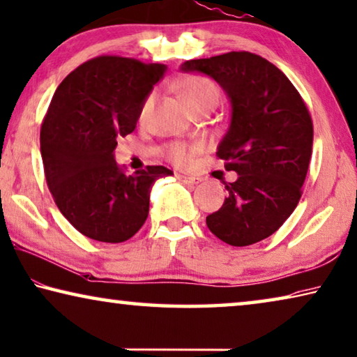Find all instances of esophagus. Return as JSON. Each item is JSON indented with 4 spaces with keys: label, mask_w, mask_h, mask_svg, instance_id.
Instances as JSON below:
<instances>
[{
    "label": "esophagus",
    "mask_w": 357,
    "mask_h": 357,
    "mask_svg": "<svg viewBox=\"0 0 357 357\" xmlns=\"http://www.w3.org/2000/svg\"><path fill=\"white\" fill-rule=\"evenodd\" d=\"M176 178L181 181V183H184V184H199L200 183L199 178L189 176V174H176Z\"/></svg>",
    "instance_id": "esophagus-1"
}]
</instances>
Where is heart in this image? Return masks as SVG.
<instances>
[{"instance_id": "obj_1", "label": "heart", "mask_w": 357, "mask_h": 357, "mask_svg": "<svg viewBox=\"0 0 357 357\" xmlns=\"http://www.w3.org/2000/svg\"><path fill=\"white\" fill-rule=\"evenodd\" d=\"M179 92L183 95L190 107L202 103V101L206 100H218L219 98V89L216 82L211 81V79L206 76L194 75L188 76L183 79V82L179 84ZM152 103H154V93H151L148 98L143 101V106H141V116H146L151 111ZM199 149L197 146L194 148H189L185 144H173L168 148V158L172 162L176 163V165L185 167L192 160V155L194 152Z\"/></svg>"}]
</instances>
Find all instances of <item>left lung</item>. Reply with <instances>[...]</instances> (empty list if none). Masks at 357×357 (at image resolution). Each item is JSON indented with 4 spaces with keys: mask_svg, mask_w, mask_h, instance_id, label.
Instances as JSON below:
<instances>
[{
    "mask_svg": "<svg viewBox=\"0 0 357 357\" xmlns=\"http://www.w3.org/2000/svg\"><path fill=\"white\" fill-rule=\"evenodd\" d=\"M181 71L214 79L231 106L218 157L238 178L225 185L229 195L206 218L208 229L231 246L265 240L302 197L313 149L307 106L284 73L251 52L189 60Z\"/></svg>",
    "mask_w": 357,
    "mask_h": 357,
    "instance_id": "8db88e82",
    "label": "left lung"
}]
</instances>
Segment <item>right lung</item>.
I'll return each mask as SVG.
<instances>
[{
  "label": "right lung",
  "mask_w": 357,
  "mask_h": 357,
  "mask_svg": "<svg viewBox=\"0 0 357 357\" xmlns=\"http://www.w3.org/2000/svg\"><path fill=\"white\" fill-rule=\"evenodd\" d=\"M165 71L162 63L103 55L55 90L41 127L44 174L61 214L89 238H132L148 219L152 185L173 174L160 165L127 173L114 158L117 138L133 132Z\"/></svg>",
  "instance_id": "1"
}]
</instances>
